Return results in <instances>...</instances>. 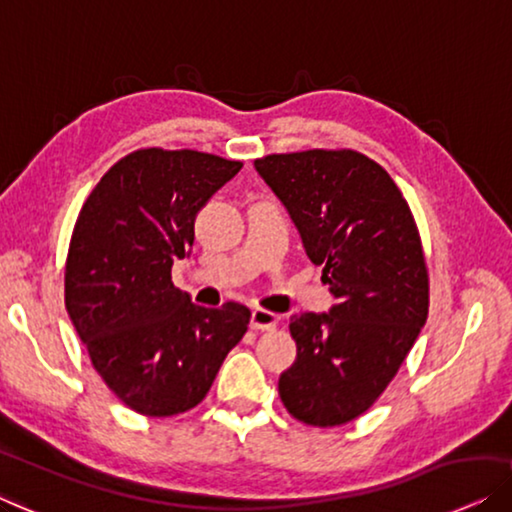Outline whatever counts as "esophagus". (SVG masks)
<instances>
[{
  "label": "esophagus",
  "instance_id": "34e87169",
  "mask_svg": "<svg viewBox=\"0 0 512 512\" xmlns=\"http://www.w3.org/2000/svg\"><path fill=\"white\" fill-rule=\"evenodd\" d=\"M277 323H279V316L272 314L268 309L256 307L251 311V328L254 330H274L277 328Z\"/></svg>",
  "mask_w": 512,
  "mask_h": 512
}]
</instances>
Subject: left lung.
Segmentation results:
<instances>
[{
	"instance_id": "obj_1",
	"label": "left lung",
	"mask_w": 512,
	"mask_h": 512,
	"mask_svg": "<svg viewBox=\"0 0 512 512\" xmlns=\"http://www.w3.org/2000/svg\"><path fill=\"white\" fill-rule=\"evenodd\" d=\"M254 168L337 298L323 314L291 316L298 355L279 397L307 425H344L388 388L427 321L418 226L392 177L360 152L272 154Z\"/></svg>"
}]
</instances>
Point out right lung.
<instances>
[{
	"label": "right lung",
	"instance_id": "1",
	"mask_svg": "<svg viewBox=\"0 0 512 512\" xmlns=\"http://www.w3.org/2000/svg\"><path fill=\"white\" fill-rule=\"evenodd\" d=\"M240 168L194 150H138L101 177L78 214L66 311L101 379L143 416L203 402L247 332V307H201L170 279L175 258L191 254L196 214Z\"/></svg>",
	"mask_w": 512,
	"mask_h": 512
}]
</instances>
